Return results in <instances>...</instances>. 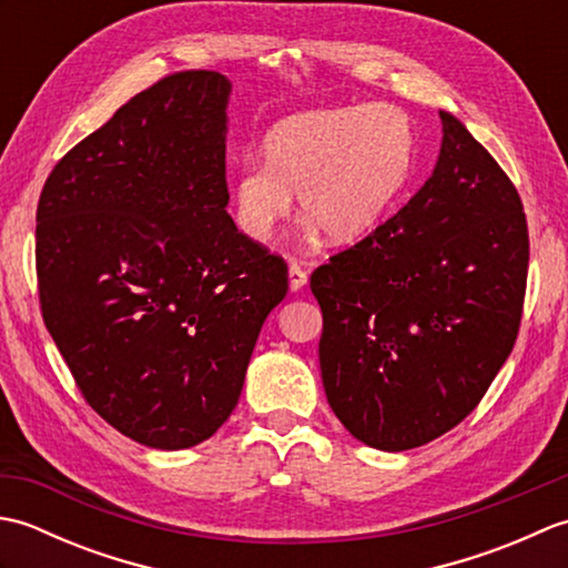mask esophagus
<instances>
[{"mask_svg":"<svg viewBox=\"0 0 568 568\" xmlns=\"http://www.w3.org/2000/svg\"><path fill=\"white\" fill-rule=\"evenodd\" d=\"M287 281H291V291L293 293L303 291V287L307 285V271L300 268L297 263H291V268H287Z\"/></svg>","mask_w":568,"mask_h":568,"instance_id":"34e87169","label":"esophagus"}]
</instances>
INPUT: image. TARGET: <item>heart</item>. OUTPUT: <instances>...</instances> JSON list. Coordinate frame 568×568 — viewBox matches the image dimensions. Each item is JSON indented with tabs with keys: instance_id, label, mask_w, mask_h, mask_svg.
Returning <instances> with one entry per match:
<instances>
[{
	"instance_id": "obj_1",
	"label": "heart",
	"mask_w": 568,
	"mask_h": 568,
	"mask_svg": "<svg viewBox=\"0 0 568 568\" xmlns=\"http://www.w3.org/2000/svg\"><path fill=\"white\" fill-rule=\"evenodd\" d=\"M263 163L232 180L239 232L265 244L297 195L312 229L334 244L364 239L390 210L415 161L409 119L393 104H354L293 114L263 139Z\"/></svg>"
}]
</instances>
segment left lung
Returning a JSON list of instances; mask_svg holds the SVG:
<instances>
[{"instance_id": "left-lung-1", "label": "left lung", "mask_w": 568, "mask_h": 568, "mask_svg": "<svg viewBox=\"0 0 568 568\" xmlns=\"http://www.w3.org/2000/svg\"><path fill=\"white\" fill-rule=\"evenodd\" d=\"M434 173L376 232L320 265V366L334 415L373 449L405 452L474 413L523 320V200L449 112Z\"/></svg>"}]
</instances>
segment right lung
Listing matches in <instances>:
<instances>
[{
  "instance_id": "add662e5",
  "label": "right lung",
  "mask_w": 568,
  "mask_h": 568,
  "mask_svg": "<svg viewBox=\"0 0 568 568\" xmlns=\"http://www.w3.org/2000/svg\"><path fill=\"white\" fill-rule=\"evenodd\" d=\"M229 92L214 70L165 75L55 163L36 210L45 329L94 413L153 449L224 425L287 293L226 214Z\"/></svg>"
}]
</instances>
